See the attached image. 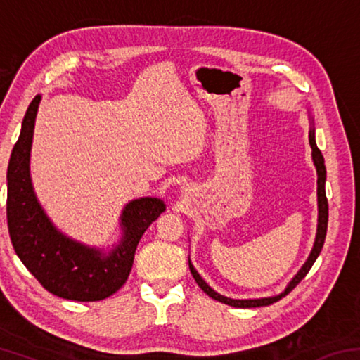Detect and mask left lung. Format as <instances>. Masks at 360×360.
Returning <instances> with one entry per match:
<instances>
[{
	"instance_id": "left-lung-1",
	"label": "left lung",
	"mask_w": 360,
	"mask_h": 360,
	"mask_svg": "<svg viewBox=\"0 0 360 360\" xmlns=\"http://www.w3.org/2000/svg\"><path fill=\"white\" fill-rule=\"evenodd\" d=\"M309 124H311V129H309V146H311V157H313V163L316 167V173H318V230H316V238H314V245L311 252H309L307 262H304L303 266L297 271V275L290 279V283L288 284V288L284 289L279 295H273V297H264V298H248V300H236V298H230L217 294V292L210 288L208 283L198 275V271L195 270L191 259H188V268H191V273L197 284L202 288L205 294H208L211 298L214 300L230 304V307L235 308H257V307H268V304L275 303L278 300H281L284 295H288L289 292L295 288V285L302 281V279L307 276V273L311 270L313 264L318 259V255L321 254V249L324 246L326 241V233H327V221H328V205H327V197H326V178H327V172H326V165H324V157H322L321 150L316 146V138H314V122L311 114H309Z\"/></svg>"
}]
</instances>
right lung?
I'll return each instance as SVG.
<instances>
[{
	"label": "right lung",
	"mask_w": 360,
	"mask_h": 360,
	"mask_svg": "<svg viewBox=\"0 0 360 360\" xmlns=\"http://www.w3.org/2000/svg\"><path fill=\"white\" fill-rule=\"evenodd\" d=\"M39 103L41 95H36L30 103L6 176V214L12 246L22 264L51 294L76 302L103 300L125 284L139 240L167 206L154 197L127 203L120 214L122 236L117 245L108 251L84 245L60 231L36 197L30 174Z\"/></svg>",
	"instance_id": "1"
}]
</instances>
